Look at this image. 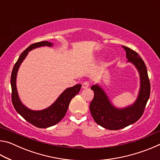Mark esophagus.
Masks as SVG:
<instances>
[{"instance_id": "34e87169", "label": "esophagus", "mask_w": 160, "mask_h": 160, "mask_svg": "<svg viewBox=\"0 0 160 160\" xmlns=\"http://www.w3.org/2000/svg\"><path fill=\"white\" fill-rule=\"evenodd\" d=\"M90 86V82H88V81H85V82H83L82 85V89H88Z\"/></svg>"}]
</instances>
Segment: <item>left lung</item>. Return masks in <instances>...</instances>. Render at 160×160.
Masks as SVG:
<instances>
[{
  "label": "left lung",
  "instance_id": "obj_1",
  "mask_svg": "<svg viewBox=\"0 0 160 160\" xmlns=\"http://www.w3.org/2000/svg\"><path fill=\"white\" fill-rule=\"evenodd\" d=\"M127 62L136 68L140 76V90L133 104L124 108H117L111 102L109 97L99 85L91 87L94 98L90 110L95 122L104 128L119 130L134 123L141 117L150 94V84L145 64L138 53L126 47Z\"/></svg>",
  "mask_w": 160,
  "mask_h": 160
}]
</instances>
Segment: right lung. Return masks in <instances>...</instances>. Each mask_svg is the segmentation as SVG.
Returning <instances> with one entry per match:
<instances>
[{
  "mask_svg": "<svg viewBox=\"0 0 160 160\" xmlns=\"http://www.w3.org/2000/svg\"><path fill=\"white\" fill-rule=\"evenodd\" d=\"M45 46L52 47L53 43L47 41L40 42L32 44L28 48H27L21 53L18 60L13 67L11 79H10L12 88V102L16 112L29 123L41 128H48V127L56 125L64 117L68 108L70 100L79 93L81 86H82L80 84H78L71 88L66 89L51 106L44 109L39 111L32 110L22 104L19 97L17 86H16L18 69L22 61L25 60L26 56H28L29 51L36 48L45 47Z\"/></svg>",
  "mask_w": 160,
  "mask_h": 160,
  "instance_id": "add662e5",
  "label": "right lung"
}]
</instances>
